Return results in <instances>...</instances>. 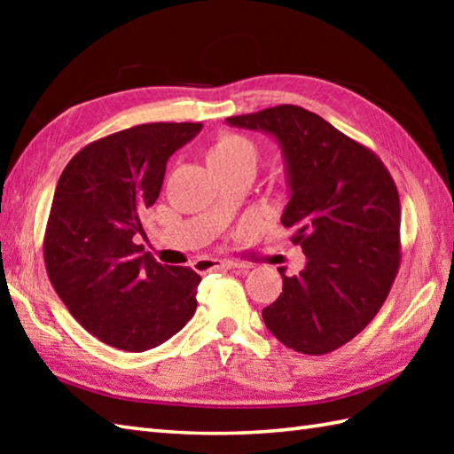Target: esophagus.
Masks as SVG:
<instances>
[{"label":"esophagus","mask_w":454,"mask_h":454,"mask_svg":"<svg viewBox=\"0 0 454 454\" xmlns=\"http://www.w3.org/2000/svg\"><path fill=\"white\" fill-rule=\"evenodd\" d=\"M246 267L239 262H216V259H199L195 262V271L197 273H210V271H218V269H239Z\"/></svg>","instance_id":"obj_1"}]
</instances>
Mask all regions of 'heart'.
Masks as SVG:
<instances>
[{"label": "heart", "instance_id": "obj_1", "mask_svg": "<svg viewBox=\"0 0 454 454\" xmlns=\"http://www.w3.org/2000/svg\"><path fill=\"white\" fill-rule=\"evenodd\" d=\"M208 166H238V163H249L255 168L257 146L238 132H222L216 140L210 144L207 152Z\"/></svg>", "mask_w": 454, "mask_h": 454}]
</instances>
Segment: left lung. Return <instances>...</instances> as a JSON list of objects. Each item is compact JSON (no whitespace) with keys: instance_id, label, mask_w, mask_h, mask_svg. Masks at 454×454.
I'll return each mask as SVG.
<instances>
[{"instance_id":"left-lung-1","label":"left lung","mask_w":454,"mask_h":454,"mask_svg":"<svg viewBox=\"0 0 454 454\" xmlns=\"http://www.w3.org/2000/svg\"><path fill=\"white\" fill-rule=\"evenodd\" d=\"M228 124L273 134L281 144L291 200L283 226L306 267L283 275V293L263 308L278 341L325 355L372 322L398 275L400 197L382 160L298 105L228 117Z\"/></svg>"}]
</instances>
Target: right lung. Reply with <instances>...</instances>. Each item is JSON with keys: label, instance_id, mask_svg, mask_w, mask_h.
Returning <instances> with one entry per match:
<instances>
[{"label": "right lung", "instance_id": "obj_1", "mask_svg": "<svg viewBox=\"0 0 454 454\" xmlns=\"http://www.w3.org/2000/svg\"><path fill=\"white\" fill-rule=\"evenodd\" d=\"M202 122H148L109 134L67 161L43 242L46 273L70 314L99 341L148 351L197 310L200 277L161 265L134 236L158 200L169 156Z\"/></svg>", "mask_w": 454, "mask_h": 454}]
</instances>
